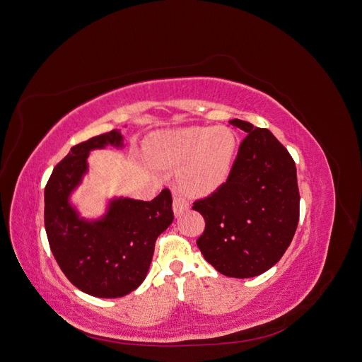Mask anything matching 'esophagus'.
Returning <instances> with one entry per match:
<instances>
[{"mask_svg":"<svg viewBox=\"0 0 362 362\" xmlns=\"http://www.w3.org/2000/svg\"><path fill=\"white\" fill-rule=\"evenodd\" d=\"M187 210H189V201L181 198V196H175L173 198V214L178 217Z\"/></svg>","mask_w":362,"mask_h":362,"instance_id":"esophagus-1","label":"esophagus"}]
</instances>
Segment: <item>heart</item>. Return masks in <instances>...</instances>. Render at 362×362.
Instances as JSON below:
<instances>
[{
	"mask_svg": "<svg viewBox=\"0 0 362 362\" xmlns=\"http://www.w3.org/2000/svg\"><path fill=\"white\" fill-rule=\"evenodd\" d=\"M237 152L231 128H184L152 136L145 157L158 169L178 168L181 189L192 196H210L228 181Z\"/></svg>",
	"mask_w": 362,
	"mask_h": 362,
	"instance_id": "1",
	"label": "heart"
}]
</instances>
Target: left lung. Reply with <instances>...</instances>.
<instances>
[{"mask_svg":"<svg viewBox=\"0 0 362 362\" xmlns=\"http://www.w3.org/2000/svg\"><path fill=\"white\" fill-rule=\"evenodd\" d=\"M229 124L247 136L228 181L193 204L205 218L196 245L222 275L252 278L275 266L291 243L299 222L298 175L269 129L240 119Z\"/></svg>","mask_w":362,"mask_h":362,"instance_id":"8db88e82","label":"left lung"}]
</instances>
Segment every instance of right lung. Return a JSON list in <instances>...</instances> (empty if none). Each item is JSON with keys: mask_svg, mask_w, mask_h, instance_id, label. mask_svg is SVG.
I'll use <instances>...</instances> for the list:
<instances>
[{"mask_svg": "<svg viewBox=\"0 0 362 362\" xmlns=\"http://www.w3.org/2000/svg\"><path fill=\"white\" fill-rule=\"evenodd\" d=\"M122 149L120 129L71 148L54 168L45 187V229L49 247L66 278L95 298H122L145 281L157 237L173 222L168 189L152 201L115 196L98 218L80 214L71 202L89 172L90 151Z\"/></svg>", "mask_w": 362, "mask_h": 362, "instance_id": "add662e5", "label": "right lung"}]
</instances>
